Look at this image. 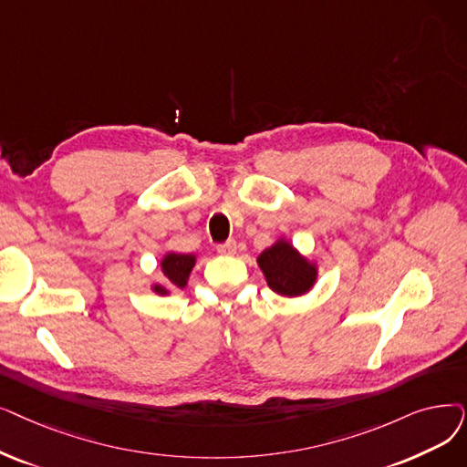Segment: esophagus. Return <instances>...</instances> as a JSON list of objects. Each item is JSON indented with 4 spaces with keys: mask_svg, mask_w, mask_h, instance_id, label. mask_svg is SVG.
<instances>
[{
    "mask_svg": "<svg viewBox=\"0 0 467 467\" xmlns=\"http://www.w3.org/2000/svg\"><path fill=\"white\" fill-rule=\"evenodd\" d=\"M217 252L223 254V255H234V254H236V242H234V240L223 242V244L217 246Z\"/></svg>",
    "mask_w": 467,
    "mask_h": 467,
    "instance_id": "34e87169",
    "label": "esophagus"
}]
</instances>
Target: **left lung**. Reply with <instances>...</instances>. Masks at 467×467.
Listing matches in <instances>:
<instances>
[{
	"label": "left lung",
	"mask_w": 467,
	"mask_h": 467,
	"mask_svg": "<svg viewBox=\"0 0 467 467\" xmlns=\"http://www.w3.org/2000/svg\"><path fill=\"white\" fill-rule=\"evenodd\" d=\"M257 265L265 275L269 288L280 296L297 297L307 294L317 282V265L303 257L288 240H276L271 248L261 252Z\"/></svg>",
	"instance_id": "left-lung-1"
}]
</instances>
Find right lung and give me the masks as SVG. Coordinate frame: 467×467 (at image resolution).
<instances>
[{
    "label": "right lung",
    "mask_w": 467,
    "mask_h": 467,
    "mask_svg": "<svg viewBox=\"0 0 467 467\" xmlns=\"http://www.w3.org/2000/svg\"><path fill=\"white\" fill-rule=\"evenodd\" d=\"M194 263H196V257L192 254L170 252L164 255V259H161L160 267H161V273H164V276L168 278L171 288H185ZM152 290L160 296L170 294V290L166 286H160V284H154Z\"/></svg>",
    "instance_id": "add662e5"
}]
</instances>
